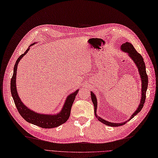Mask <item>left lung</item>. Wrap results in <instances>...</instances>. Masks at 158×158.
<instances>
[{
  "mask_svg": "<svg viewBox=\"0 0 158 158\" xmlns=\"http://www.w3.org/2000/svg\"><path fill=\"white\" fill-rule=\"evenodd\" d=\"M120 50L123 52L127 53L128 56L132 59L133 61L135 64L136 67H137L138 69L139 74L140 75V78L141 80V95H140L141 97H140V102L137 108L131 116V117L129 118V119H127V121H125L121 123H112L110 122H108L107 120H105V119L101 118L100 116H98V115L97 114V97L93 92L91 91V101L93 102L94 105V112H95V117L98 119V120L100 121L102 123L111 127H118V126H122V125H124L128 121L131 120L132 118H133L141 110H142L146 100V90H147V88H148V76L146 74V66H145V63L144 62V59L143 57L141 56L140 53H139L137 51H136L133 46L129 42H126L124 43V44H123L120 46Z\"/></svg>",
  "mask_w": 158,
  "mask_h": 158,
  "instance_id": "1",
  "label": "left lung"
}]
</instances>
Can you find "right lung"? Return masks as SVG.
Segmentation results:
<instances>
[{"label": "right lung", "mask_w": 158, "mask_h": 158, "mask_svg": "<svg viewBox=\"0 0 158 158\" xmlns=\"http://www.w3.org/2000/svg\"><path fill=\"white\" fill-rule=\"evenodd\" d=\"M34 44H35V43L31 44L25 52L21 54L15 62L14 68V73L10 83L11 94H12L15 106L17 108L19 113L27 122L36 125V126L42 128L57 127L67 121L70 116L72 105L79 89L73 92L72 94H69L67 96L61 111L55 114L38 113L29 109L28 107L25 105L23 102L21 101L18 94L17 88H16V74H17V69L19 62L26 55V53L29 52L30 47Z\"/></svg>", "instance_id": "obj_1"}]
</instances>
